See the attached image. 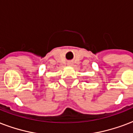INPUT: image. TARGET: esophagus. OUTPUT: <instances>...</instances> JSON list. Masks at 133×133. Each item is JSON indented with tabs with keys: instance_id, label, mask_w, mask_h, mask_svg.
I'll list each match as a JSON object with an SVG mask.
<instances>
[{
	"instance_id": "esophagus-1",
	"label": "esophagus",
	"mask_w": 133,
	"mask_h": 133,
	"mask_svg": "<svg viewBox=\"0 0 133 133\" xmlns=\"http://www.w3.org/2000/svg\"><path fill=\"white\" fill-rule=\"evenodd\" d=\"M68 65H72V62H68Z\"/></svg>"
}]
</instances>
